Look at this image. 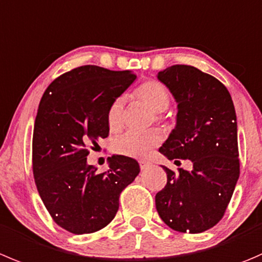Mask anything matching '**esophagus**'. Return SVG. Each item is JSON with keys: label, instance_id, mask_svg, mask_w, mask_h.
I'll list each match as a JSON object with an SVG mask.
<instances>
[{"label": "esophagus", "instance_id": "1", "mask_svg": "<svg viewBox=\"0 0 262 262\" xmlns=\"http://www.w3.org/2000/svg\"><path fill=\"white\" fill-rule=\"evenodd\" d=\"M149 165H151V164H149L148 161H146V160H141V161H139V166H141L142 170L147 169V167H148Z\"/></svg>", "mask_w": 262, "mask_h": 262}]
</instances>
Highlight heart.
Instances as JSON below:
<instances>
[{"label":"heart","instance_id":"obj_1","mask_svg":"<svg viewBox=\"0 0 262 262\" xmlns=\"http://www.w3.org/2000/svg\"><path fill=\"white\" fill-rule=\"evenodd\" d=\"M134 98L141 101L152 113H155V120H161L162 111L166 110L170 105L169 90L161 82L149 79L139 84L133 93ZM123 97H118L110 103L106 111V124L108 130L115 133L123 126ZM161 136L156 130H149L146 133H124L116 137L111 143L114 154L125 157H143L154 147L159 146Z\"/></svg>","mask_w":262,"mask_h":262}]
</instances>
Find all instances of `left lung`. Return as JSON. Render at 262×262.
Wrapping results in <instances>:
<instances>
[{
    "instance_id": "8db88e82",
    "label": "left lung",
    "mask_w": 262,
    "mask_h": 262,
    "mask_svg": "<svg viewBox=\"0 0 262 262\" xmlns=\"http://www.w3.org/2000/svg\"><path fill=\"white\" fill-rule=\"evenodd\" d=\"M178 102L177 126L159 151L190 160V171L162 166L166 185L156 194L162 222L177 232L202 233L224 216L239 178L237 116L220 80L190 65L157 74Z\"/></svg>"
}]
</instances>
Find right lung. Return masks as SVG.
Listing matches in <instances>:
<instances>
[{"label": "right lung", "mask_w": 262, "mask_h": 262, "mask_svg": "<svg viewBox=\"0 0 262 262\" xmlns=\"http://www.w3.org/2000/svg\"><path fill=\"white\" fill-rule=\"evenodd\" d=\"M136 78L129 70L84 65L61 74L43 93L33 130V175L53 222L73 234L110 224L120 193L139 174L138 161L121 155L101 174L87 164L88 148L108 137L107 107Z\"/></svg>", "instance_id": "1"}]
</instances>
